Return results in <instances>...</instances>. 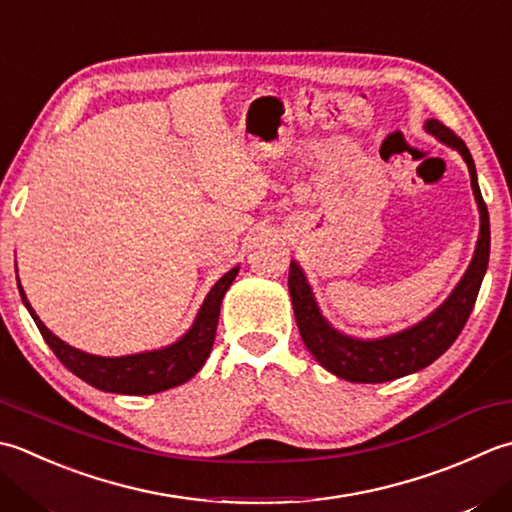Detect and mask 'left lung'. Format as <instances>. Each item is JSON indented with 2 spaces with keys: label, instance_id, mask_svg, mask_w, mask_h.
<instances>
[{
  "label": "left lung",
  "instance_id": "obj_1",
  "mask_svg": "<svg viewBox=\"0 0 512 512\" xmlns=\"http://www.w3.org/2000/svg\"><path fill=\"white\" fill-rule=\"evenodd\" d=\"M424 128L430 135H435L439 142L459 150V155L464 157L470 173V186H473V195L479 206V219H482L473 262H470L464 277L459 279V284L448 295L446 302L433 310L426 319H422V322L402 330V333L379 339H355L339 333V330L326 322L322 310H319L315 302L313 288L306 282L304 270L299 268L297 262H290L288 290L299 335H302L310 355L328 373L342 377L346 382H393V379L417 373V370L433 364L439 355H444L453 346L457 335L462 333L470 313H473L479 286H482V279L486 275L490 255V222L482 190H479L477 184L473 157H470V150L462 139L448 126L437 122V119H428Z\"/></svg>",
  "mask_w": 512,
  "mask_h": 512
}]
</instances>
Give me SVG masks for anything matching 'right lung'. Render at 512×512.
Returning a JSON list of instances; mask_svg holds the SVG:
<instances>
[{"label": "right lung", "mask_w": 512, "mask_h": 512, "mask_svg": "<svg viewBox=\"0 0 512 512\" xmlns=\"http://www.w3.org/2000/svg\"><path fill=\"white\" fill-rule=\"evenodd\" d=\"M239 273V266L230 268L228 273L219 279V282L210 288L202 308L195 317L193 326L188 328L184 337H179L175 344L159 350H148V353L126 355V357H99L84 353L62 342L57 335L50 333L44 326L42 319L35 315L33 306L28 304L26 293L22 284H19V295L28 308L30 317L35 319L39 333L46 339L50 350L57 355L70 373L84 379L86 384L95 386L106 393H119V395H153L162 393V390L175 388L179 384L188 382L210 355V348L215 342V330L219 322V308H222V299L226 290L233 284V279Z\"/></svg>", "instance_id": "right-lung-1"}]
</instances>
